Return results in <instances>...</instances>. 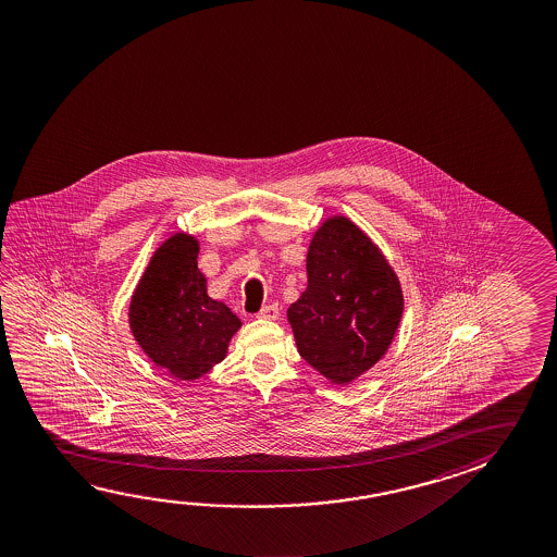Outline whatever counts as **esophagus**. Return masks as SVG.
I'll list each match as a JSON object with an SVG mask.
<instances>
[{
    "instance_id": "1",
    "label": "esophagus",
    "mask_w": 557,
    "mask_h": 557,
    "mask_svg": "<svg viewBox=\"0 0 557 557\" xmlns=\"http://www.w3.org/2000/svg\"><path fill=\"white\" fill-rule=\"evenodd\" d=\"M258 319L262 320H277L280 319V307L277 305H268L264 309L258 312Z\"/></svg>"
}]
</instances>
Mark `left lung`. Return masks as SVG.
Listing matches in <instances>:
<instances>
[{
  "mask_svg": "<svg viewBox=\"0 0 557 557\" xmlns=\"http://www.w3.org/2000/svg\"><path fill=\"white\" fill-rule=\"evenodd\" d=\"M307 277L287 309L297 349L326 381L346 386L393 344L404 312L400 280L373 238L342 213L312 233Z\"/></svg>",
  "mask_w": 557,
  "mask_h": 557,
  "instance_id": "8db88e82",
  "label": "left lung"
}]
</instances>
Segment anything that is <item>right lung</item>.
I'll use <instances>...</instances> for the list:
<instances>
[{
  "instance_id": "right-lung-1",
  "label": "right lung",
  "mask_w": 557,
  "mask_h": 557,
  "mask_svg": "<svg viewBox=\"0 0 557 557\" xmlns=\"http://www.w3.org/2000/svg\"><path fill=\"white\" fill-rule=\"evenodd\" d=\"M200 240L176 231L149 258L132 293L128 324L137 346L178 381H196L227 357L243 322L208 295Z\"/></svg>"
}]
</instances>
